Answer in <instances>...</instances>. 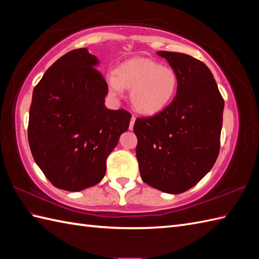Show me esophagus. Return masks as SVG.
Returning <instances> with one entry per match:
<instances>
[{
	"mask_svg": "<svg viewBox=\"0 0 259 259\" xmlns=\"http://www.w3.org/2000/svg\"><path fill=\"white\" fill-rule=\"evenodd\" d=\"M135 121H136V117H135V115H133V117H131V120H130V125H129V129H130V130L134 129Z\"/></svg>",
	"mask_w": 259,
	"mask_h": 259,
	"instance_id": "esophagus-1",
	"label": "esophagus"
}]
</instances>
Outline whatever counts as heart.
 <instances>
[{
  "instance_id": "obj_1",
  "label": "heart",
  "mask_w": 259,
  "mask_h": 259,
  "mask_svg": "<svg viewBox=\"0 0 259 259\" xmlns=\"http://www.w3.org/2000/svg\"><path fill=\"white\" fill-rule=\"evenodd\" d=\"M109 89L120 96L123 88L131 89V102L137 111L155 114L168 107L178 90L176 71L149 59H134L124 62L107 76Z\"/></svg>"
}]
</instances>
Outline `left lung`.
Instances as JSON below:
<instances>
[{
	"label": "left lung",
	"instance_id": "obj_1",
	"mask_svg": "<svg viewBox=\"0 0 259 259\" xmlns=\"http://www.w3.org/2000/svg\"><path fill=\"white\" fill-rule=\"evenodd\" d=\"M178 75L172 102L152 117L137 118L136 155L144 183L181 194L212 168L221 149L224 99L205 63L188 54L160 51Z\"/></svg>",
	"mask_w": 259,
	"mask_h": 259
}]
</instances>
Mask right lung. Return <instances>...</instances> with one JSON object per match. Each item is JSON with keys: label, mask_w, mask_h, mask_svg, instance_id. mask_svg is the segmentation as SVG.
<instances>
[{"label": "right lung", "mask_w": 259, "mask_h": 259, "mask_svg": "<svg viewBox=\"0 0 259 259\" xmlns=\"http://www.w3.org/2000/svg\"><path fill=\"white\" fill-rule=\"evenodd\" d=\"M85 48L64 54L33 90L27 139L36 164L59 189L100 183L131 114L104 106L108 84Z\"/></svg>", "instance_id": "right-lung-1"}]
</instances>
